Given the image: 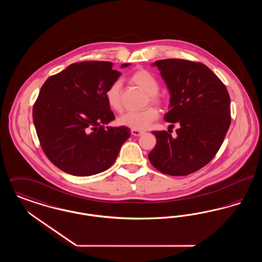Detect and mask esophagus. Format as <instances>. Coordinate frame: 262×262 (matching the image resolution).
<instances>
[{"label":"esophagus","instance_id":"1","mask_svg":"<svg viewBox=\"0 0 262 262\" xmlns=\"http://www.w3.org/2000/svg\"><path fill=\"white\" fill-rule=\"evenodd\" d=\"M144 132L143 130H139V129H132V135L135 137H139L141 135H143Z\"/></svg>","mask_w":262,"mask_h":262}]
</instances>
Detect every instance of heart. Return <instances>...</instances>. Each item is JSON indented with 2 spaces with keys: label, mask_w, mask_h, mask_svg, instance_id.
<instances>
[{
  "label": "heart",
  "mask_w": 262,
  "mask_h": 262,
  "mask_svg": "<svg viewBox=\"0 0 262 262\" xmlns=\"http://www.w3.org/2000/svg\"><path fill=\"white\" fill-rule=\"evenodd\" d=\"M132 81L136 83L141 89H143L148 95L152 103L159 104L160 99L156 95L159 91V82L156 77L145 70H138L134 73ZM121 88L122 81L116 80L106 90L105 96L109 106L115 111H120L122 109L121 105ZM158 118V111L154 107H148L142 111L138 112H126L119 117L118 123L121 125L133 129H145L152 122Z\"/></svg>",
  "instance_id": "b5f03b06"
}]
</instances>
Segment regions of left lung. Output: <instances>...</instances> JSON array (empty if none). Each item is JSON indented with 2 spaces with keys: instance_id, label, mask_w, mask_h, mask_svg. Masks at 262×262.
Instances as JSON below:
<instances>
[{
  "instance_id": "1",
  "label": "left lung",
  "mask_w": 262,
  "mask_h": 262,
  "mask_svg": "<svg viewBox=\"0 0 262 262\" xmlns=\"http://www.w3.org/2000/svg\"><path fill=\"white\" fill-rule=\"evenodd\" d=\"M151 66L158 68L170 93L164 119L180 127L176 137L153 132L157 142L148 154L150 163L164 174H191L210 162L223 143L231 124L228 90L201 62L166 59Z\"/></svg>"
}]
</instances>
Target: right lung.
Instances as JSON below:
<instances>
[{"label":"right lung","mask_w":262,"mask_h":262,"mask_svg":"<svg viewBox=\"0 0 262 262\" xmlns=\"http://www.w3.org/2000/svg\"><path fill=\"white\" fill-rule=\"evenodd\" d=\"M130 63H122L125 69ZM111 62H75L50 76L33 106V123L51 162L68 174L88 177L109 169L130 137L115 120L105 93L121 73Z\"/></svg>","instance_id":"obj_1"}]
</instances>
